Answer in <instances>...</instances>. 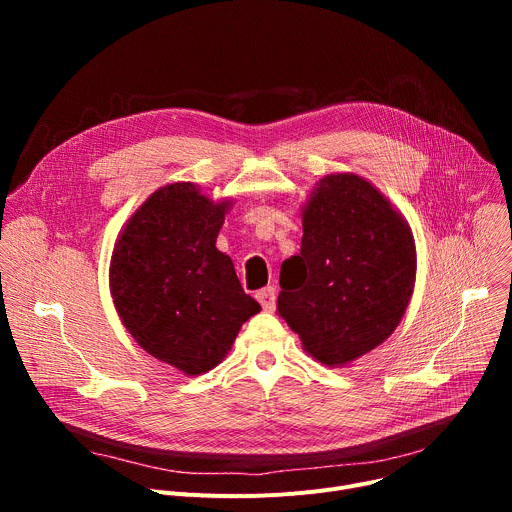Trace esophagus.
Returning <instances> with one entry per match:
<instances>
[{"mask_svg": "<svg viewBox=\"0 0 512 512\" xmlns=\"http://www.w3.org/2000/svg\"><path fill=\"white\" fill-rule=\"evenodd\" d=\"M255 297L261 303L263 311H274L276 309V288L274 286H265V288L257 290Z\"/></svg>", "mask_w": 512, "mask_h": 512, "instance_id": "obj_1", "label": "esophagus"}]
</instances>
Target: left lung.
Segmentation results:
<instances>
[{"label": "left lung", "instance_id": "left-lung-1", "mask_svg": "<svg viewBox=\"0 0 512 512\" xmlns=\"http://www.w3.org/2000/svg\"><path fill=\"white\" fill-rule=\"evenodd\" d=\"M409 224L355 174L321 178L303 211L301 253L280 270L278 313L324 365L380 346L415 286Z\"/></svg>", "mask_w": 512, "mask_h": 512}]
</instances>
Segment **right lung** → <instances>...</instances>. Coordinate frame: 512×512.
I'll use <instances>...</instances> for the list:
<instances>
[{"label":"right lung","mask_w":512,"mask_h":512,"mask_svg":"<svg viewBox=\"0 0 512 512\" xmlns=\"http://www.w3.org/2000/svg\"><path fill=\"white\" fill-rule=\"evenodd\" d=\"M226 203L191 182L155 191L126 224L112 255V297L149 355L199 375L218 365L259 303L232 259L215 249Z\"/></svg>","instance_id":"add662e5"}]
</instances>
